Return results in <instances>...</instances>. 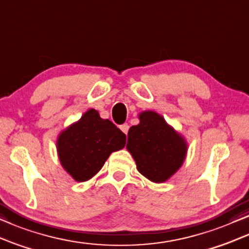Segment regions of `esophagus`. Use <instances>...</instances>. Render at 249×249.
<instances>
[{
    "label": "esophagus",
    "instance_id": "34e87169",
    "mask_svg": "<svg viewBox=\"0 0 249 249\" xmlns=\"http://www.w3.org/2000/svg\"><path fill=\"white\" fill-rule=\"evenodd\" d=\"M128 128H130V126H128V124H123V125H121V130L123 131V133L127 134Z\"/></svg>",
    "mask_w": 249,
    "mask_h": 249
}]
</instances>
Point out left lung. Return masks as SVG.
<instances>
[{
  "label": "left lung",
  "mask_w": 249,
  "mask_h": 249,
  "mask_svg": "<svg viewBox=\"0 0 249 249\" xmlns=\"http://www.w3.org/2000/svg\"><path fill=\"white\" fill-rule=\"evenodd\" d=\"M139 119L140 123L128 130L126 149L143 177L161 183L182 166L188 144L157 112L143 111Z\"/></svg>",
  "instance_id": "1"
}]
</instances>
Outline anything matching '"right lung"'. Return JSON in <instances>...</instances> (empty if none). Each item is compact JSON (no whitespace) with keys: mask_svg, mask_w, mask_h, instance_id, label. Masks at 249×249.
<instances>
[{"mask_svg":"<svg viewBox=\"0 0 249 249\" xmlns=\"http://www.w3.org/2000/svg\"><path fill=\"white\" fill-rule=\"evenodd\" d=\"M125 143L126 135L90 109L59 134L57 150L65 171L75 181L84 182L93 178L111 152L121 150Z\"/></svg>","mask_w":249,"mask_h":249,"instance_id":"add662e5","label":"right lung"}]
</instances>
